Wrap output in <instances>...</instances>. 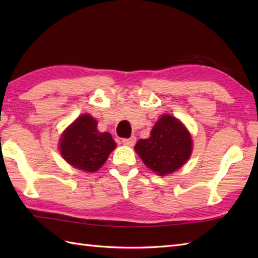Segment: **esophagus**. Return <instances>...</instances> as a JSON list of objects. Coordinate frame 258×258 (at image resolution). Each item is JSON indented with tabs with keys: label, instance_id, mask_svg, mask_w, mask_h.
<instances>
[{
	"label": "esophagus",
	"instance_id": "34e87169",
	"mask_svg": "<svg viewBox=\"0 0 258 258\" xmlns=\"http://www.w3.org/2000/svg\"><path fill=\"white\" fill-rule=\"evenodd\" d=\"M122 142H123L124 145L133 146L135 144V142H136V138H135V136H132V138H130V139H124Z\"/></svg>",
	"mask_w": 258,
	"mask_h": 258
}]
</instances>
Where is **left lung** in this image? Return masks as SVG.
Instances as JSON below:
<instances>
[{"label":"left lung","mask_w":258,"mask_h":258,"mask_svg":"<svg viewBox=\"0 0 258 258\" xmlns=\"http://www.w3.org/2000/svg\"><path fill=\"white\" fill-rule=\"evenodd\" d=\"M134 149L147 167L163 176L184 165L193 144L184 124L172 115L164 114L151 131L150 138L140 140Z\"/></svg>","instance_id":"8db88e82"}]
</instances>
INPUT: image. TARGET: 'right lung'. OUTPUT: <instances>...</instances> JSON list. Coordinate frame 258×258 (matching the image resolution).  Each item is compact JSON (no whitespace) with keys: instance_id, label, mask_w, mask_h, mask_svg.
<instances>
[{"instance_id":"1","label":"right lung","mask_w":258,"mask_h":258,"mask_svg":"<svg viewBox=\"0 0 258 258\" xmlns=\"http://www.w3.org/2000/svg\"><path fill=\"white\" fill-rule=\"evenodd\" d=\"M116 147L112 135L97 130V122L89 114L76 118L59 140V152L71 165L86 172H96Z\"/></svg>"}]
</instances>
